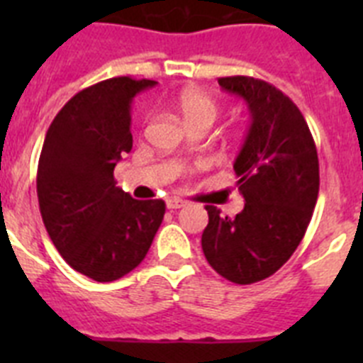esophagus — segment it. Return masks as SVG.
I'll list each match as a JSON object with an SVG mask.
<instances>
[{
	"label": "esophagus",
	"instance_id": "obj_1",
	"mask_svg": "<svg viewBox=\"0 0 363 363\" xmlns=\"http://www.w3.org/2000/svg\"><path fill=\"white\" fill-rule=\"evenodd\" d=\"M165 203H167V209H182V207L187 205V201L179 200V198H169Z\"/></svg>",
	"mask_w": 363,
	"mask_h": 363
}]
</instances>
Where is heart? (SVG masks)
Returning <instances> with one entry per match:
<instances>
[{
  "label": "heart",
  "instance_id": "heart-1",
  "mask_svg": "<svg viewBox=\"0 0 363 363\" xmlns=\"http://www.w3.org/2000/svg\"><path fill=\"white\" fill-rule=\"evenodd\" d=\"M174 107L191 130L198 129V127L209 129L211 125L220 118V105L216 99L198 89H185L184 92H179Z\"/></svg>",
  "mask_w": 363,
  "mask_h": 363
}]
</instances>
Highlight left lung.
<instances>
[{
	"mask_svg": "<svg viewBox=\"0 0 363 363\" xmlns=\"http://www.w3.org/2000/svg\"><path fill=\"white\" fill-rule=\"evenodd\" d=\"M218 83L251 111V127L234 162L245 207L229 218L207 205L201 249L220 277L249 285L274 274L300 245L318 200V152L306 118L280 89L251 76Z\"/></svg>",
	"mask_w": 363,
	"mask_h": 363,
	"instance_id": "8db88e82",
	"label": "left lung"
}]
</instances>
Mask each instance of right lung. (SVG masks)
I'll return each mask as SVG.
<instances>
[{"mask_svg": "<svg viewBox=\"0 0 363 363\" xmlns=\"http://www.w3.org/2000/svg\"><path fill=\"white\" fill-rule=\"evenodd\" d=\"M156 85L129 76L99 82L63 105L45 136L38 201L45 229L74 271L114 281L145 258L165 214L163 200H134L114 167L133 149L130 104Z\"/></svg>", "mask_w": 363, "mask_h": 363, "instance_id": "obj_1", "label": "right lung"}]
</instances>
